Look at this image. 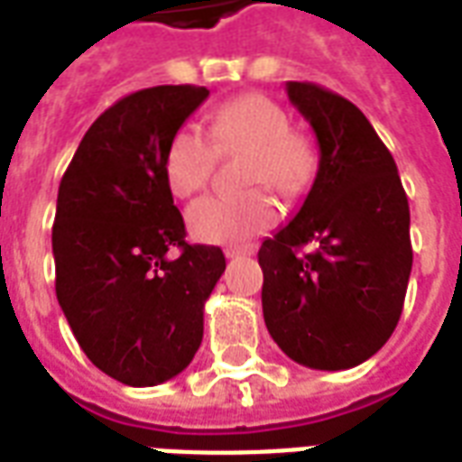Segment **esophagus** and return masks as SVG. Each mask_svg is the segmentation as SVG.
I'll return each mask as SVG.
<instances>
[{"label": "esophagus", "mask_w": 462, "mask_h": 462, "mask_svg": "<svg viewBox=\"0 0 462 462\" xmlns=\"http://www.w3.org/2000/svg\"><path fill=\"white\" fill-rule=\"evenodd\" d=\"M254 252V247L252 245H242V247H227L225 250V257L227 260H235V257H245V254H252Z\"/></svg>", "instance_id": "obj_1"}]
</instances>
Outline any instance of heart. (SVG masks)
Returning a JSON list of instances; mask_svg holds the SVG:
<instances>
[{
  "label": "heart",
  "instance_id": "1",
  "mask_svg": "<svg viewBox=\"0 0 462 462\" xmlns=\"http://www.w3.org/2000/svg\"><path fill=\"white\" fill-rule=\"evenodd\" d=\"M210 140L182 125L165 151V180L178 198L200 192L212 178L217 151L242 152V180L267 182L282 198H300L319 171V151L310 135L290 128V116L264 94H242L210 116ZM188 227L202 242L227 245L254 237L277 222V202L262 185L230 195H210L188 208Z\"/></svg>",
  "mask_w": 462,
  "mask_h": 462
}]
</instances>
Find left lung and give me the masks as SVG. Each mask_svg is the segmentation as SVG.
I'll list each match as a JSON object with an SVG mask.
<instances>
[{"mask_svg": "<svg viewBox=\"0 0 462 462\" xmlns=\"http://www.w3.org/2000/svg\"><path fill=\"white\" fill-rule=\"evenodd\" d=\"M317 133L319 171L307 200L262 242V311L277 346L301 366L364 364L396 329L413 264L411 212L393 155L344 96L290 81ZM304 244L311 251L300 253Z\"/></svg>", "mask_w": 462, "mask_h": 462, "instance_id": "left-lung-1", "label": "left lung"}]
</instances>
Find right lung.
<instances>
[{
    "label": "right lung",
    "mask_w": 462,
    "mask_h": 462,
    "mask_svg": "<svg viewBox=\"0 0 462 462\" xmlns=\"http://www.w3.org/2000/svg\"><path fill=\"white\" fill-rule=\"evenodd\" d=\"M208 96L152 86L116 101L59 185L56 300L91 364L125 386H158L190 364L225 272L220 247L185 242L165 180L168 143Z\"/></svg>",
    "instance_id": "add662e5"
}]
</instances>
